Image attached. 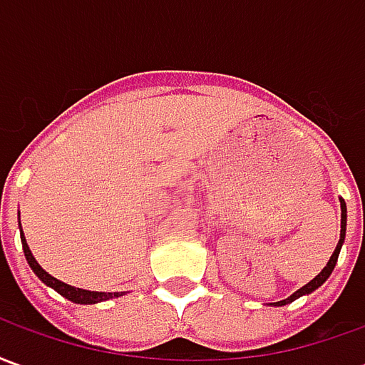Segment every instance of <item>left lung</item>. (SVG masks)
I'll return each instance as SVG.
<instances>
[{
  "instance_id": "obj_1",
  "label": "left lung",
  "mask_w": 365,
  "mask_h": 365,
  "mask_svg": "<svg viewBox=\"0 0 365 365\" xmlns=\"http://www.w3.org/2000/svg\"><path fill=\"white\" fill-rule=\"evenodd\" d=\"M340 209H342V217H340V240H338V245H336V248H334L332 256H330V260L327 262V266L322 268L321 274L317 275V277H313V279L307 283V285H303L301 289L295 291L293 295H289L287 299H283V301H277V303H272V305H275V307L287 305V303L295 301V299H299L301 295H309V293H313L314 289H319L322 283L329 279V275L332 274V269H334V266H336L338 254H340V248H342V245H344V238H346V203H344V199H340Z\"/></svg>"
}]
</instances>
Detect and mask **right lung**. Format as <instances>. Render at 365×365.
<instances>
[{"label": "right lung", "mask_w": 365, "mask_h": 365, "mask_svg": "<svg viewBox=\"0 0 365 365\" xmlns=\"http://www.w3.org/2000/svg\"><path fill=\"white\" fill-rule=\"evenodd\" d=\"M21 227V222H19ZM21 242H23V252H25V258H27L29 266L31 269L38 275V279L44 283V285H48L54 291H58L62 297H66L68 301H72V303H78V305H93V303H101V301H107V299H115L120 297V295H125V291H115V293H105V291H88V289H80V287H74V285H68V283L60 282L56 277H52L48 272H44L41 266H38V262L35 260V256L31 252V248H29L27 240L23 237V230H21Z\"/></svg>", "instance_id": "obj_1"}]
</instances>
